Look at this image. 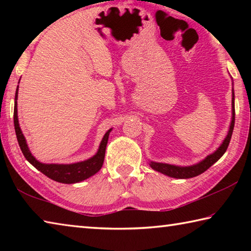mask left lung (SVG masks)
<instances>
[{"label": "left lung", "instance_id": "obj_1", "mask_svg": "<svg viewBox=\"0 0 251 251\" xmlns=\"http://www.w3.org/2000/svg\"><path fill=\"white\" fill-rule=\"evenodd\" d=\"M233 126H235V93H233V88H232L230 126H229L226 137L224 138L223 143L220 144V146L217 148V150L208 156H206L205 158L199 161V163L190 165V166H177V165L157 163V161H152V160L148 161V164H150V166L154 169V171L164 174V175H166L168 177L179 178V179H187V178L196 177L198 175H201V174H202L203 172H206L208 168L212 166V165H214L216 161H217L220 157L226 152L229 143H230Z\"/></svg>", "mask_w": 251, "mask_h": 251}]
</instances>
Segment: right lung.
I'll return each mask as SVG.
<instances>
[{
	"mask_svg": "<svg viewBox=\"0 0 251 251\" xmlns=\"http://www.w3.org/2000/svg\"><path fill=\"white\" fill-rule=\"evenodd\" d=\"M18 94H19V85L16 88L15 93V103H14V128L16 133V138H18L19 145L21 151H22L25 158L27 159L29 164H32L37 171L43 173L45 176H48L50 179L55 181L62 182V184H75V182L83 181L87 178L92 177L93 175L100 171L103 166L106 145L108 142L109 133L113 128H109L104 135L103 139L100 144L99 151H97L94 156L91 158L83 161H77L73 164H44L37 160L35 157L32 155L29 151L28 145L25 139L24 135L21 129L18 118Z\"/></svg>",
	"mask_w": 251,
	"mask_h": 251,
	"instance_id": "add662e5",
	"label": "right lung"
}]
</instances>
